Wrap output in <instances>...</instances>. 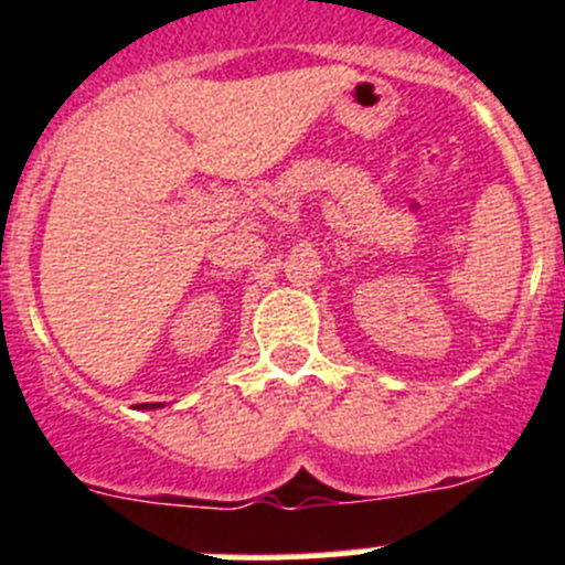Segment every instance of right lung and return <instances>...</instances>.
<instances>
[{
    "mask_svg": "<svg viewBox=\"0 0 565 565\" xmlns=\"http://www.w3.org/2000/svg\"><path fill=\"white\" fill-rule=\"evenodd\" d=\"M158 407H167V404H163V402H158V404H145V409H158Z\"/></svg>",
    "mask_w": 565,
    "mask_h": 565,
    "instance_id": "right-lung-1",
    "label": "right lung"
}]
</instances>
